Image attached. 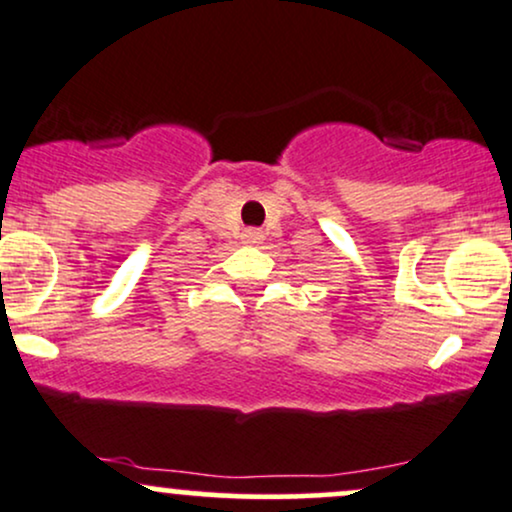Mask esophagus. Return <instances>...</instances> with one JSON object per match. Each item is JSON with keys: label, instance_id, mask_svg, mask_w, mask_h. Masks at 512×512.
Masks as SVG:
<instances>
[{"label": "esophagus", "instance_id": "esophagus-1", "mask_svg": "<svg viewBox=\"0 0 512 512\" xmlns=\"http://www.w3.org/2000/svg\"><path fill=\"white\" fill-rule=\"evenodd\" d=\"M244 242H246V244H261V242H263L261 230H246V232H244Z\"/></svg>", "mask_w": 512, "mask_h": 512}]
</instances>
